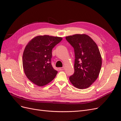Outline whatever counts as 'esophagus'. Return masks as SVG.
<instances>
[{"label":"esophagus","mask_w":121,"mask_h":121,"mask_svg":"<svg viewBox=\"0 0 121 121\" xmlns=\"http://www.w3.org/2000/svg\"><path fill=\"white\" fill-rule=\"evenodd\" d=\"M64 69H65V67H61V68H59V69H60V71L64 70Z\"/></svg>","instance_id":"esophagus-1"}]
</instances>
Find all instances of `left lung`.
Segmentation results:
<instances>
[{"label": "left lung", "instance_id": "8db88e82", "mask_svg": "<svg viewBox=\"0 0 121 121\" xmlns=\"http://www.w3.org/2000/svg\"><path fill=\"white\" fill-rule=\"evenodd\" d=\"M74 49V73L69 77L71 83L78 89L90 87L98 78L102 65L99 50L93 40L86 34L65 37Z\"/></svg>", "mask_w": 121, "mask_h": 121}]
</instances>
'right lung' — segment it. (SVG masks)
Segmentation results:
<instances>
[{
	"instance_id": "1",
	"label": "right lung",
	"mask_w": 121,
	"mask_h": 121,
	"mask_svg": "<svg viewBox=\"0 0 121 121\" xmlns=\"http://www.w3.org/2000/svg\"><path fill=\"white\" fill-rule=\"evenodd\" d=\"M61 37L48 35L36 36L26 46L23 55V66L27 77L39 86L50 82L57 71L52 65V50Z\"/></svg>"
}]
</instances>
